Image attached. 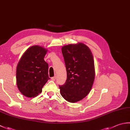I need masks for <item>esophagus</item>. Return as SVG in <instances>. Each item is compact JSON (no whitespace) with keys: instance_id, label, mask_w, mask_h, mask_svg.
Instances as JSON below:
<instances>
[{"instance_id":"obj_1","label":"esophagus","mask_w":130,"mask_h":130,"mask_svg":"<svg viewBox=\"0 0 130 130\" xmlns=\"http://www.w3.org/2000/svg\"><path fill=\"white\" fill-rule=\"evenodd\" d=\"M51 80H53V81L55 80H56V76L52 77V78H51Z\"/></svg>"}]
</instances>
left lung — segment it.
<instances>
[{"instance_id": "obj_1", "label": "left lung", "mask_w": 130, "mask_h": 130, "mask_svg": "<svg viewBox=\"0 0 130 130\" xmlns=\"http://www.w3.org/2000/svg\"><path fill=\"white\" fill-rule=\"evenodd\" d=\"M61 51L67 79L59 86L60 94L66 101L75 103L85 98L92 89L95 74L93 54L82 42L63 46Z\"/></svg>"}]
</instances>
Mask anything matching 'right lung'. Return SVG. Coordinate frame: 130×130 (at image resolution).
Instances as JSON below:
<instances>
[{"mask_svg":"<svg viewBox=\"0 0 130 130\" xmlns=\"http://www.w3.org/2000/svg\"><path fill=\"white\" fill-rule=\"evenodd\" d=\"M47 50L35 45L24 52L17 66L16 82L20 92L27 97H35L50 78L48 64L44 60Z\"/></svg>","mask_w":130,"mask_h":130,"instance_id":"1","label":"right lung"}]
</instances>
